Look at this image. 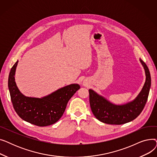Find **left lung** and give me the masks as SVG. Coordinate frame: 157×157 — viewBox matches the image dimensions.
I'll list each match as a JSON object with an SVG mask.
<instances>
[{"label": "left lung", "mask_w": 157, "mask_h": 157, "mask_svg": "<svg viewBox=\"0 0 157 157\" xmlns=\"http://www.w3.org/2000/svg\"><path fill=\"white\" fill-rule=\"evenodd\" d=\"M146 74L144 85L137 97L125 104L116 105L110 102L93 90H89L90 104L95 118L111 125H121L136 119L143 110L151 87V76L146 64L139 59Z\"/></svg>", "instance_id": "left-lung-1"}]
</instances>
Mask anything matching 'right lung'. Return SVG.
Masks as SVG:
<instances>
[{
	"instance_id": "obj_1",
	"label": "right lung",
	"mask_w": 157,
	"mask_h": 157,
	"mask_svg": "<svg viewBox=\"0 0 157 157\" xmlns=\"http://www.w3.org/2000/svg\"><path fill=\"white\" fill-rule=\"evenodd\" d=\"M18 62L13 66L8 78V87L15 111L22 120L33 125L45 127L54 124L62 117L70 98L80 88V86L71 84L42 98L25 96L15 82L14 75Z\"/></svg>"
}]
</instances>
